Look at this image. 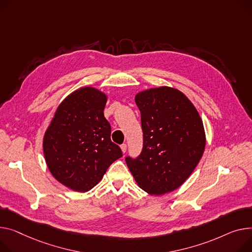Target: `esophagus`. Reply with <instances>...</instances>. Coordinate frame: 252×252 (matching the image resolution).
<instances>
[{
	"mask_svg": "<svg viewBox=\"0 0 252 252\" xmlns=\"http://www.w3.org/2000/svg\"><path fill=\"white\" fill-rule=\"evenodd\" d=\"M121 149H122V152L125 154V153L126 152V144H123V145L121 146Z\"/></svg>",
	"mask_w": 252,
	"mask_h": 252,
	"instance_id": "obj_1",
	"label": "esophagus"
}]
</instances>
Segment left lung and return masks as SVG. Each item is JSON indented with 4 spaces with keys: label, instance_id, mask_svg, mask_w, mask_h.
I'll list each match as a JSON object with an SVG mask.
<instances>
[{
    "label": "left lung",
    "instance_id": "8db88e82",
    "mask_svg": "<svg viewBox=\"0 0 252 252\" xmlns=\"http://www.w3.org/2000/svg\"><path fill=\"white\" fill-rule=\"evenodd\" d=\"M135 101L141 111L144 147L126 165L139 188L162 195L180 188L195 169L206 147L199 113L181 91L160 86L140 91Z\"/></svg>",
    "mask_w": 252,
    "mask_h": 252
}]
</instances>
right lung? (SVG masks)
Wrapping results in <instances>:
<instances>
[{
  "instance_id": "right-lung-1",
  "label": "right lung",
  "mask_w": 252,
  "mask_h": 252,
  "mask_svg": "<svg viewBox=\"0 0 252 252\" xmlns=\"http://www.w3.org/2000/svg\"><path fill=\"white\" fill-rule=\"evenodd\" d=\"M107 95L92 86L81 87L59 104L43 136L47 168L65 188L78 192L92 189L108 167L123 156L111 142L104 117Z\"/></svg>"
}]
</instances>
